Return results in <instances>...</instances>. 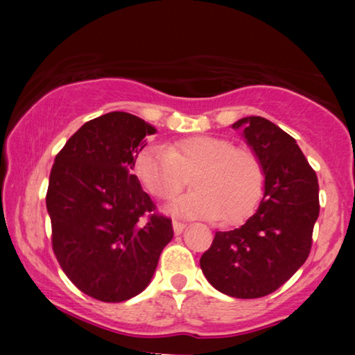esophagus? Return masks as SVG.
<instances>
[{
	"label": "esophagus",
	"instance_id": "esophagus-1",
	"mask_svg": "<svg viewBox=\"0 0 355 355\" xmlns=\"http://www.w3.org/2000/svg\"><path fill=\"white\" fill-rule=\"evenodd\" d=\"M184 227H186V225H184V223L178 221V220L173 221V230H174V234H176V236L181 234V232L184 231Z\"/></svg>",
	"mask_w": 355,
	"mask_h": 355
}]
</instances>
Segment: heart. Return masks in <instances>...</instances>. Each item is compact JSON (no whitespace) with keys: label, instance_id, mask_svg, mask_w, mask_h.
I'll return each instance as SVG.
<instances>
[{"label":"heart","instance_id":"heart-1","mask_svg":"<svg viewBox=\"0 0 355 355\" xmlns=\"http://www.w3.org/2000/svg\"><path fill=\"white\" fill-rule=\"evenodd\" d=\"M134 171L159 200L176 198L192 176L193 192L174 202L171 211L208 220L221 216L227 225L249 218L265 187V169L259 155L215 135H196L168 147L144 148L135 158Z\"/></svg>","mask_w":355,"mask_h":355}]
</instances>
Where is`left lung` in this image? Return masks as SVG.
Instances as JSON below:
<instances>
[{
	"label": "left lung",
	"mask_w": 355,
	"mask_h": 355,
	"mask_svg": "<svg viewBox=\"0 0 355 355\" xmlns=\"http://www.w3.org/2000/svg\"><path fill=\"white\" fill-rule=\"evenodd\" d=\"M247 144L265 169V196L244 226L218 231L200 268L213 288L237 299H257L283 286L307 260L320 213L318 179L302 150L271 121L250 116Z\"/></svg>",
	"instance_id": "8db88e82"
}]
</instances>
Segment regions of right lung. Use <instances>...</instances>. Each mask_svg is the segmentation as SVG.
Instances as JSON below:
<instances>
[{"label": "right lung", "mask_w": 355, "mask_h": 355, "mask_svg": "<svg viewBox=\"0 0 355 355\" xmlns=\"http://www.w3.org/2000/svg\"><path fill=\"white\" fill-rule=\"evenodd\" d=\"M155 132L137 116L113 111L82 125L51 168L53 252L76 288L101 302L142 293L173 239L171 218L132 174L144 139Z\"/></svg>", "instance_id": "right-lung-1"}]
</instances>
